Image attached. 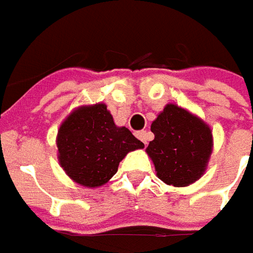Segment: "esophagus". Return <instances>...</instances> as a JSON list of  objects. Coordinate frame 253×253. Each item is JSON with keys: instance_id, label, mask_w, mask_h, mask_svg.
I'll use <instances>...</instances> for the list:
<instances>
[{"instance_id": "obj_1", "label": "esophagus", "mask_w": 253, "mask_h": 253, "mask_svg": "<svg viewBox=\"0 0 253 253\" xmlns=\"http://www.w3.org/2000/svg\"><path fill=\"white\" fill-rule=\"evenodd\" d=\"M135 135H136V138H138L139 141L143 142L145 145L148 143V139H149V133H148L146 131H138L136 133H135Z\"/></svg>"}]
</instances>
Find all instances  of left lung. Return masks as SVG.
Listing matches in <instances>:
<instances>
[{"label":"left lung","mask_w":253,"mask_h":253,"mask_svg":"<svg viewBox=\"0 0 253 253\" xmlns=\"http://www.w3.org/2000/svg\"><path fill=\"white\" fill-rule=\"evenodd\" d=\"M155 139L146 148L158 177L183 187L201 177L212 151V133L196 115L168 104L152 122Z\"/></svg>","instance_id":"left-lung-1"}]
</instances>
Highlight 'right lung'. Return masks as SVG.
Listing matches in <instances>:
<instances>
[{
  "label": "right lung",
  "instance_id": "right-lung-1",
  "mask_svg": "<svg viewBox=\"0 0 253 253\" xmlns=\"http://www.w3.org/2000/svg\"><path fill=\"white\" fill-rule=\"evenodd\" d=\"M143 146L128 128L114 124L105 104L77 108L57 133L60 166L85 187L105 184L126 153Z\"/></svg>",
  "mask_w": 253,
  "mask_h": 253
}]
</instances>
